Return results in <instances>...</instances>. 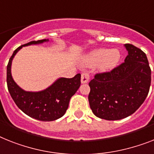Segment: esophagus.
I'll return each instance as SVG.
<instances>
[{"instance_id":"34e87169","label":"esophagus","mask_w":154,"mask_h":154,"mask_svg":"<svg viewBox=\"0 0 154 154\" xmlns=\"http://www.w3.org/2000/svg\"><path fill=\"white\" fill-rule=\"evenodd\" d=\"M89 79H90V75H89L88 73H86V72L82 73V75H81V82L82 84L87 83L89 82Z\"/></svg>"}]
</instances>
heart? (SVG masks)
I'll list each match as a JSON object with an SVG mask.
<instances>
[{
  "instance_id": "obj_1",
  "label": "heart",
  "mask_w": 154,
  "mask_h": 154,
  "mask_svg": "<svg viewBox=\"0 0 154 154\" xmlns=\"http://www.w3.org/2000/svg\"><path fill=\"white\" fill-rule=\"evenodd\" d=\"M120 60V53L117 49L99 48L89 52L82 60V63L88 67L98 66L102 72L112 71L117 66Z\"/></svg>"
}]
</instances>
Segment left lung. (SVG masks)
I'll return each instance as SVG.
<instances>
[{"label":"left lung","instance_id":"left-lung-1","mask_svg":"<svg viewBox=\"0 0 154 154\" xmlns=\"http://www.w3.org/2000/svg\"><path fill=\"white\" fill-rule=\"evenodd\" d=\"M124 63L112 72L97 74L89 86V103L93 113L106 120H118L136 111L148 95L151 70L144 52L125 44Z\"/></svg>","mask_w":154,"mask_h":154}]
</instances>
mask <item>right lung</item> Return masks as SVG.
Returning <instances> with one entry per match:
<instances>
[{
	"label": "right lung",
	"mask_w": 154,
	"mask_h": 154,
	"mask_svg": "<svg viewBox=\"0 0 154 154\" xmlns=\"http://www.w3.org/2000/svg\"><path fill=\"white\" fill-rule=\"evenodd\" d=\"M49 42V39H42L21 45L14 51L7 66V85L11 97L24 113L41 121H53L62 117L68 109L70 99L81 84L80 74L72 79L58 78L47 88L39 91H24L14 81L11 75V63L16 53L23 47Z\"/></svg>",
	"instance_id": "right-lung-1"
}]
</instances>
